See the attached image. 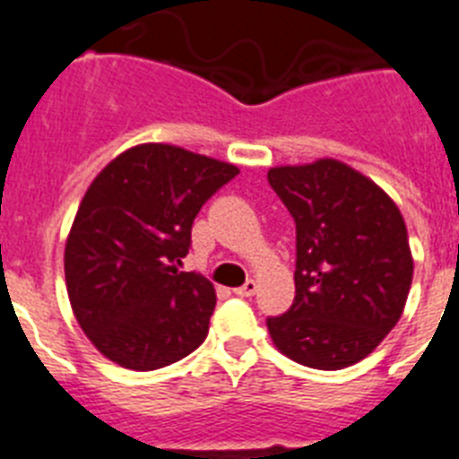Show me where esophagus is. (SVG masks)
<instances>
[{
	"label": "esophagus",
	"instance_id": "esophagus-1",
	"mask_svg": "<svg viewBox=\"0 0 459 459\" xmlns=\"http://www.w3.org/2000/svg\"><path fill=\"white\" fill-rule=\"evenodd\" d=\"M236 291V296H242V299H247V296H254V291H256V282L254 280H247V282L242 284V287L233 289Z\"/></svg>",
	"mask_w": 459,
	"mask_h": 459
}]
</instances>
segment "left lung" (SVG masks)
<instances>
[{
    "mask_svg": "<svg viewBox=\"0 0 459 459\" xmlns=\"http://www.w3.org/2000/svg\"><path fill=\"white\" fill-rule=\"evenodd\" d=\"M296 223V296L268 317L275 348L303 367L338 371L378 348L413 280L402 212L378 184L341 160L268 170Z\"/></svg>",
    "mask_w": 459,
    "mask_h": 459,
    "instance_id": "obj_1",
    "label": "left lung"
}]
</instances>
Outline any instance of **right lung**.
Segmentation results:
<instances>
[{"label": "right lung", "mask_w": 459, "mask_h": 459, "mask_svg": "<svg viewBox=\"0 0 459 459\" xmlns=\"http://www.w3.org/2000/svg\"><path fill=\"white\" fill-rule=\"evenodd\" d=\"M238 172L179 146L140 144L92 179L65 245V280L76 322L107 359L153 371L205 341L217 294L179 265L195 214Z\"/></svg>", "instance_id": "obj_1"}]
</instances>
